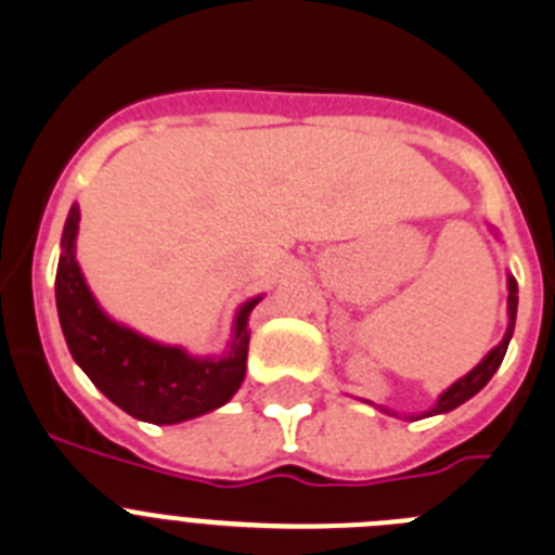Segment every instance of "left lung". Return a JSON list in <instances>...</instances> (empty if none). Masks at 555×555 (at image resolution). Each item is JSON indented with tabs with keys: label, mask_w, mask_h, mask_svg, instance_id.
Wrapping results in <instances>:
<instances>
[{
	"label": "left lung",
	"mask_w": 555,
	"mask_h": 555,
	"mask_svg": "<svg viewBox=\"0 0 555 555\" xmlns=\"http://www.w3.org/2000/svg\"><path fill=\"white\" fill-rule=\"evenodd\" d=\"M506 288H509V299H506V317H509V324H506V333H503L501 344L498 347H492L490 352L481 358L479 365H474V369L467 371L465 377L456 379L454 385H449V388L443 390V393L437 396L435 404L426 410V413H415V415H399L396 410H390V406H383V404H374V401H365V404H374L379 410V413L385 415H393V418H404V421H421V418H429V415H443V413H451V410H456L460 404H465L467 399H474L476 393H479L481 388H485L487 383L492 379V374H495L498 369H501L503 363V354H506V349H509V340H512V333H515V319H517V281L512 278V274H506Z\"/></svg>",
	"instance_id": "8db88e82"
}]
</instances>
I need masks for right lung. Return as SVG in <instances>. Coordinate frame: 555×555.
<instances>
[{"label":"right lung","instance_id":"obj_1","mask_svg":"<svg viewBox=\"0 0 555 555\" xmlns=\"http://www.w3.org/2000/svg\"><path fill=\"white\" fill-rule=\"evenodd\" d=\"M76 233L79 206L74 203L60 238L54 294L70 358L90 383L131 418L159 426L181 424L228 404L244 383L250 347L247 319L261 297L238 308L231 344L220 358H197L184 347L159 344L106 317L76 261Z\"/></svg>","mask_w":555,"mask_h":555}]
</instances>
